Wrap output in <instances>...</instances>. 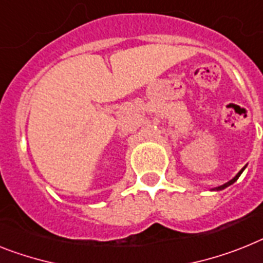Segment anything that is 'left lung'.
Wrapping results in <instances>:
<instances>
[{"instance_id":"1","label":"left lung","mask_w":263,"mask_h":263,"mask_svg":"<svg viewBox=\"0 0 263 263\" xmlns=\"http://www.w3.org/2000/svg\"><path fill=\"white\" fill-rule=\"evenodd\" d=\"M245 168H246V167H243V168L240 170L239 173H238L237 175L234 176V178H233V179H231V180H229V182H227V183H224V184H222V186H219V187H215V189H213V190H217V191H219V190H223V189H226V187H229V186H230V184H233L234 182H237V179H238V178H239V176H240V174L243 173V170H245Z\"/></svg>"}]
</instances>
